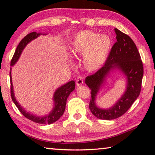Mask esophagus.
Here are the masks:
<instances>
[{
    "label": "esophagus",
    "mask_w": 155,
    "mask_h": 155,
    "mask_svg": "<svg viewBox=\"0 0 155 155\" xmlns=\"http://www.w3.org/2000/svg\"><path fill=\"white\" fill-rule=\"evenodd\" d=\"M82 84H83V79L81 76H78L76 79V84H77V86H80Z\"/></svg>",
    "instance_id": "esophagus-1"
}]
</instances>
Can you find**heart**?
I'll return each instance as SVG.
<instances>
[{"label":"heart","mask_w":155,"mask_h":155,"mask_svg":"<svg viewBox=\"0 0 155 155\" xmlns=\"http://www.w3.org/2000/svg\"><path fill=\"white\" fill-rule=\"evenodd\" d=\"M111 47V40L107 35H99L92 30H82L74 36L69 51L74 56L82 54L83 66L89 71L101 67Z\"/></svg>","instance_id":"1"}]
</instances>
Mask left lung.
<instances>
[{
  "label": "left lung",
  "instance_id": "obj_1",
  "mask_svg": "<svg viewBox=\"0 0 155 155\" xmlns=\"http://www.w3.org/2000/svg\"><path fill=\"white\" fill-rule=\"evenodd\" d=\"M114 31L117 41L112 46L104 65L85 79L86 84L91 90L89 108L93 115L103 120L115 119L130 109L140 93L144 73L143 61L134 41L118 29L115 28ZM115 67L120 69L127 76V90L114 107L109 110L99 109L95 104V97L105 77Z\"/></svg>",
  "mask_w": 155,
  "mask_h": 155
}]
</instances>
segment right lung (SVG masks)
Listing matches in <instances>:
<instances>
[{
  "label": "right lung",
  "instance_id": "add662e5",
  "mask_svg": "<svg viewBox=\"0 0 155 155\" xmlns=\"http://www.w3.org/2000/svg\"><path fill=\"white\" fill-rule=\"evenodd\" d=\"M41 35L40 33H37L36 31H33L28 34V35L25 36L23 39L21 40L20 43H19L18 46H17V48L15 51V54L12 56L11 62H10V65H13L20 58L21 53H22V50L26 46V45L29 42H30L31 40L36 39V38L39 37ZM10 94H11V98L18 107L19 111L21 112V114L25 116V118H28L29 120H31V121L37 123V124H51L53 123L56 122L58 120L59 118L61 117L63 113L65 111V104H66V101L68 97L73 91L75 90V82L73 80L70 81L68 82L64 85L61 86L58 89H57L56 92L54 93V104L55 107H54V109L52 110L51 112L47 116H43V117H39V116H36L33 114H30L28 112H26V111L23 109L20 105L19 104L18 101L15 99V97L14 96L13 93V87H12V78H11V71H10Z\"/></svg>",
  "mask_w": 155,
  "mask_h": 155
}]
</instances>
